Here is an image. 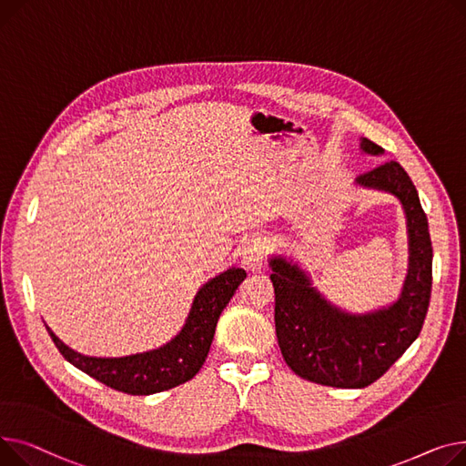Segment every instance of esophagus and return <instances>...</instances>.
Listing matches in <instances>:
<instances>
[{"instance_id":"obj_1","label":"esophagus","mask_w":466,"mask_h":466,"mask_svg":"<svg viewBox=\"0 0 466 466\" xmlns=\"http://www.w3.org/2000/svg\"><path fill=\"white\" fill-rule=\"evenodd\" d=\"M267 259V244L263 238L254 237L244 244L242 248V263L250 270H259Z\"/></svg>"}]
</instances>
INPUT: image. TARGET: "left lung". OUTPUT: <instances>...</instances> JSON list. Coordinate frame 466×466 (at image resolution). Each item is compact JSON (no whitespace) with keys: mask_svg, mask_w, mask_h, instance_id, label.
Here are the masks:
<instances>
[{"mask_svg":"<svg viewBox=\"0 0 466 466\" xmlns=\"http://www.w3.org/2000/svg\"><path fill=\"white\" fill-rule=\"evenodd\" d=\"M365 154L384 148L361 139ZM355 184L395 196L406 214L408 275L393 305L367 314H350L331 305L307 272L282 256H272L275 325L288 367L321 386L360 390L370 386L410 348L429 310L432 286V244L418 189L397 161H388Z\"/></svg>","mask_w":466,"mask_h":466,"instance_id":"obj_1","label":"left lung"}]
</instances>
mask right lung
<instances>
[{
  "label": "right lung",
  "instance_id": "add662e5",
  "mask_svg": "<svg viewBox=\"0 0 466 466\" xmlns=\"http://www.w3.org/2000/svg\"><path fill=\"white\" fill-rule=\"evenodd\" d=\"M244 279V268L231 267L203 284L182 331L167 344L150 351L126 355V358H90L66 346L48 325L46 331L71 365L99 380L101 384L127 395L159 393L184 384L201 370L214 339L218 318Z\"/></svg>",
  "mask_w": 466,
  "mask_h": 466
}]
</instances>
